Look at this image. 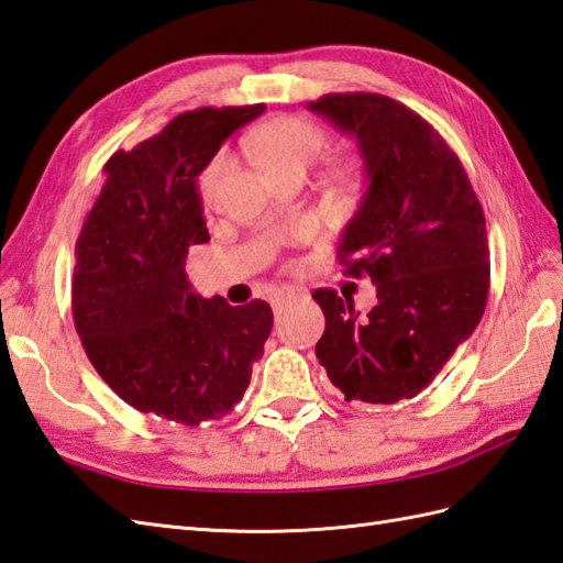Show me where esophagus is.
Here are the masks:
<instances>
[{
    "label": "esophagus",
    "mask_w": 563,
    "mask_h": 563,
    "mask_svg": "<svg viewBox=\"0 0 563 563\" xmlns=\"http://www.w3.org/2000/svg\"><path fill=\"white\" fill-rule=\"evenodd\" d=\"M300 296H303V294H300V291H294V289H279V291H274V296L269 298V303H272V308H274V310L282 312L286 303H291L294 298H300Z\"/></svg>",
    "instance_id": "34e87169"
}]
</instances>
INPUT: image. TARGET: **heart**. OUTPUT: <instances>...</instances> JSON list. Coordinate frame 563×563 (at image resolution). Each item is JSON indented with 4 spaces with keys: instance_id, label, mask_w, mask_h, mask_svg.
Masks as SVG:
<instances>
[{
    "instance_id": "heart-1",
    "label": "heart",
    "mask_w": 563,
    "mask_h": 563,
    "mask_svg": "<svg viewBox=\"0 0 563 563\" xmlns=\"http://www.w3.org/2000/svg\"><path fill=\"white\" fill-rule=\"evenodd\" d=\"M243 147L269 178L291 172L306 174V169L324 150V131L318 123L300 117H274L245 135ZM224 155H219L202 172L198 188L205 202L212 200L219 176L224 172Z\"/></svg>"
}]
</instances>
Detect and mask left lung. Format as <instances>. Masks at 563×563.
Here are the masks:
<instances>
[{
	"mask_svg": "<svg viewBox=\"0 0 563 563\" xmlns=\"http://www.w3.org/2000/svg\"><path fill=\"white\" fill-rule=\"evenodd\" d=\"M308 109L355 139L365 190L339 243L346 274H367L377 306L318 289L314 355L346 401L413 399L473 334L489 294L485 214L461 159L413 109L377 92H332Z\"/></svg>",
	"mask_w": 563,
	"mask_h": 563,
	"instance_id": "1",
	"label": "left lung"
}]
</instances>
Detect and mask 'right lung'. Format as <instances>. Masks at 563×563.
<instances>
[{"mask_svg":"<svg viewBox=\"0 0 563 563\" xmlns=\"http://www.w3.org/2000/svg\"><path fill=\"white\" fill-rule=\"evenodd\" d=\"M265 104L200 107L104 164L76 241L71 306L92 367L141 413L188 428L227 416L272 332L265 300L200 298L186 255L208 243L198 176Z\"/></svg>","mask_w":563,"mask_h":563,"instance_id":"1","label":"right lung"}]
</instances>
